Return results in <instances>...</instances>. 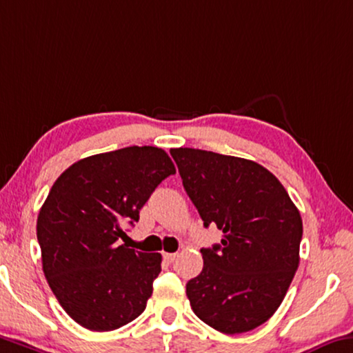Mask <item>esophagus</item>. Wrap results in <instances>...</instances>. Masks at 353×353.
Segmentation results:
<instances>
[{
	"label": "esophagus",
	"mask_w": 353,
	"mask_h": 353,
	"mask_svg": "<svg viewBox=\"0 0 353 353\" xmlns=\"http://www.w3.org/2000/svg\"><path fill=\"white\" fill-rule=\"evenodd\" d=\"M176 256H177V253H163V257H165V261H168V262H172L176 259Z\"/></svg>",
	"instance_id": "esophagus-1"
}]
</instances>
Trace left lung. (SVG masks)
<instances>
[{
    "mask_svg": "<svg viewBox=\"0 0 353 353\" xmlns=\"http://www.w3.org/2000/svg\"><path fill=\"white\" fill-rule=\"evenodd\" d=\"M204 226L223 231L187 283L192 310L226 334L267 322L300 262L303 223L281 182L256 161L192 148L170 150Z\"/></svg>",
    "mask_w": 353,
    "mask_h": 353,
    "instance_id": "left-lung-1",
    "label": "left lung"
}]
</instances>
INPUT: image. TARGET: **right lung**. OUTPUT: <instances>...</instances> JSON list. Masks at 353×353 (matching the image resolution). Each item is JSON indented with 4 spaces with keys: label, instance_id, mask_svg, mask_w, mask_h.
<instances>
[{
    "label": "right lung",
    "instance_id": "1",
    "mask_svg": "<svg viewBox=\"0 0 353 353\" xmlns=\"http://www.w3.org/2000/svg\"><path fill=\"white\" fill-rule=\"evenodd\" d=\"M174 172L163 149L130 146L78 160L56 179L37 216L42 268L59 305L81 327L111 332L146 310L161 254L117 242Z\"/></svg>",
    "mask_w": 353,
    "mask_h": 353
}]
</instances>
